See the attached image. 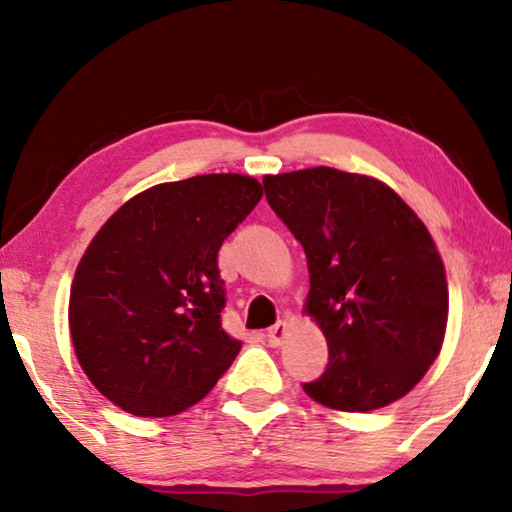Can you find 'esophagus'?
I'll list each match as a JSON object with an SVG mask.
<instances>
[{
  "instance_id": "34e87169",
  "label": "esophagus",
  "mask_w": 512,
  "mask_h": 512,
  "mask_svg": "<svg viewBox=\"0 0 512 512\" xmlns=\"http://www.w3.org/2000/svg\"><path fill=\"white\" fill-rule=\"evenodd\" d=\"M287 334H289V320H277V323L268 329L266 339L273 345V348H277V345H282V341L287 339Z\"/></svg>"
}]
</instances>
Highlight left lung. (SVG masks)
I'll return each instance as SVG.
<instances>
[{"label":"left lung","mask_w":512,"mask_h":512,"mask_svg":"<svg viewBox=\"0 0 512 512\" xmlns=\"http://www.w3.org/2000/svg\"><path fill=\"white\" fill-rule=\"evenodd\" d=\"M268 205L307 255L305 314L325 334L329 363L305 384L334 411L400 400L445 341V264L427 225L395 189L363 173L311 167L264 176Z\"/></svg>","instance_id":"obj_1"}]
</instances>
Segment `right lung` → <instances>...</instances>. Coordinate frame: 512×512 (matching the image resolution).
<instances>
[{"instance_id": "right-lung-1", "label": "right lung", "mask_w": 512, "mask_h": 512, "mask_svg": "<svg viewBox=\"0 0 512 512\" xmlns=\"http://www.w3.org/2000/svg\"><path fill=\"white\" fill-rule=\"evenodd\" d=\"M262 194L241 173L153 185L92 237L69 291V334L85 375L121 411L183 413L235 361L216 255Z\"/></svg>"}]
</instances>
